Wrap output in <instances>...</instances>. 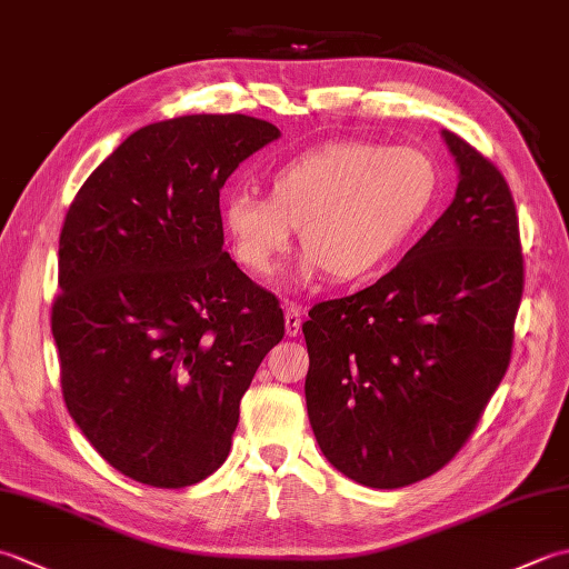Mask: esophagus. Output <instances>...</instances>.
Segmentation results:
<instances>
[{
  "label": "esophagus",
  "instance_id": "1",
  "mask_svg": "<svg viewBox=\"0 0 569 569\" xmlns=\"http://www.w3.org/2000/svg\"><path fill=\"white\" fill-rule=\"evenodd\" d=\"M283 320H286V335L296 337L300 332V322H303V312H300L298 306H288Z\"/></svg>",
  "mask_w": 569,
  "mask_h": 569
}]
</instances>
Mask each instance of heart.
Masks as SVG:
<instances>
[{
  "instance_id": "b5f03b06",
  "label": "heart",
  "mask_w": 569,
  "mask_h": 569,
  "mask_svg": "<svg viewBox=\"0 0 569 569\" xmlns=\"http://www.w3.org/2000/svg\"><path fill=\"white\" fill-rule=\"evenodd\" d=\"M269 198L234 190L220 220L241 269L271 278L300 227V281L330 273L357 283L377 273L406 244L430 210L438 173L426 153L340 139L276 166Z\"/></svg>"
}]
</instances>
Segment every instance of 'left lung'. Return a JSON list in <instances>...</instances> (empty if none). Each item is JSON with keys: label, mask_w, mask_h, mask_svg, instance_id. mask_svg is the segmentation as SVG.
<instances>
[{"label": "left lung", "mask_w": 569, "mask_h": 569, "mask_svg": "<svg viewBox=\"0 0 569 569\" xmlns=\"http://www.w3.org/2000/svg\"><path fill=\"white\" fill-rule=\"evenodd\" d=\"M455 200L403 261L303 322L308 418L328 462L398 489L462 450L511 361L523 296L513 196L499 168L442 131Z\"/></svg>", "instance_id": "left-lung-1"}]
</instances>
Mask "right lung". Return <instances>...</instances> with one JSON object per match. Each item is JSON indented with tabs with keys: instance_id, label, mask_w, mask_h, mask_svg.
<instances>
[{
	"instance_id": "add662e5",
	"label": "right lung",
	"mask_w": 569,
	"mask_h": 569,
	"mask_svg": "<svg viewBox=\"0 0 569 569\" xmlns=\"http://www.w3.org/2000/svg\"><path fill=\"white\" fill-rule=\"evenodd\" d=\"M281 137L247 114L134 131L84 180L58 241L51 330L68 413L139 485L220 467L283 310L222 249L220 190Z\"/></svg>"
}]
</instances>
